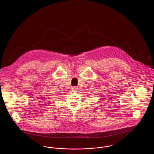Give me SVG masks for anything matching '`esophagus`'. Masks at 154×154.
<instances>
[{
    "instance_id": "34e87169",
    "label": "esophagus",
    "mask_w": 154,
    "mask_h": 154,
    "mask_svg": "<svg viewBox=\"0 0 154 154\" xmlns=\"http://www.w3.org/2000/svg\"><path fill=\"white\" fill-rule=\"evenodd\" d=\"M72 91L73 92H76V91H77V88H76V87H72Z\"/></svg>"
}]
</instances>
